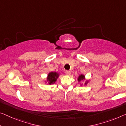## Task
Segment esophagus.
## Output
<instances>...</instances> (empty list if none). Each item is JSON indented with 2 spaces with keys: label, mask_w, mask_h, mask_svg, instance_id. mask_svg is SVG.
I'll return each mask as SVG.
<instances>
[{
  "label": "esophagus",
  "mask_w": 126,
  "mask_h": 126,
  "mask_svg": "<svg viewBox=\"0 0 126 126\" xmlns=\"http://www.w3.org/2000/svg\"><path fill=\"white\" fill-rule=\"evenodd\" d=\"M65 74H66L67 75H68V76H69V75H71V72L69 71H65Z\"/></svg>",
  "instance_id": "34e87169"
}]
</instances>
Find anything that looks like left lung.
Wrapping results in <instances>:
<instances>
[{
	"instance_id": "8db88e82",
	"label": "left lung",
	"mask_w": 126,
	"mask_h": 126,
	"mask_svg": "<svg viewBox=\"0 0 126 126\" xmlns=\"http://www.w3.org/2000/svg\"><path fill=\"white\" fill-rule=\"evenodd\" d=\"M86 79H85V76L84 75H83V74H81V75H80L79 76V77H78V82H81V81H82V80H85ZM89 80H85V84H84V85H87V84L89 83ZM80 84V86H82V84Z\"/></svg>"
}]
</instances>
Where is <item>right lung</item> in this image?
Segmentation results:
<instances>
[{"label": "right lung", "mask_w": 126, "mask_h": 126, "mask_svg": "<svg viewBox=\"0 0 126 126\" xmlns=\"http://www.w3.org/2000/svg\"><path fill=\"white\" fill-rule=\"evenodd\" d=\"M60 74L57 72H50L47 75L46 80L44 82L45 83H47L48 85H52L55 83L57 81V79L59 78Z\"/></svg>", "instance_id": "right-lung-1"}]
</instances>
